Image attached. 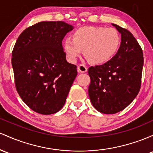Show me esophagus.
Segmentation results:
<instances>
[{
  "instance_id": "34e87169",
  "label": "esophagus",
  "mask_w": 153,
  "mask_h": 153,
  "mask_svg": "<svg viewBox=\"0 0 153 153\" xmlns=\"http://www.w3.org/2000/svg\"><path fill=\"white\" fill-rule=\"evenodd\" d=\"M87 71V66L85 64H79L78 66V71L79 73H85Z\"/></svg>"
}]
</instances>
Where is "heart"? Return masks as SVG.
<instances>
[{
	"label": "heart",
	"mask_w": 153,
	"mask_h": 153,
	"mask_svg": "<svg viewBox=\"0 0 153 153\" xmlns=\"http://www.w3.org/2000/svg\"><path fill=\"white\" fill-rule=\"evenodd\" d=\"M120 43L121 37L116 29L85 26L76 29L72 37H66L63 45L70 62H76L84 49L85 55L91 63L100 64L114 57Z\"/></svg>",
	"instance_id": "b5f03b06"
}]
</instances>
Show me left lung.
<instances>
[{
	"instance_id": "obj_1",
	"label": "left lung",
	"mask_w": 153,
	"mask_h": 153,
	"mask_svg": "<svg viewBox=\"0 0 153 153\" xmlns=\"http://www.w3.org/2000/svg\"><path fill=\"white\" fill-rule=\"evenodd\" d=\"M121 35L117 53L102 65L88 69V88L94 108L102 114L123 111L137 97L141 87L144 58L142 50L129 31L112 24Z\"/></svg>"
}]
</instances>
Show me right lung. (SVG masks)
Masks as SVG:
<instances>
[{
	"instance_id": "1",
	"label": "right lung",
	"mask_w": 153,
	"mask_h": 153,
	"mask_svg": "<svg viewBox=\"0 0 153 153\" xmlns=\"http://www.w3.org/2000/svg\"><path fill=\"white\" fill-rule=\"evenodd\" d=\"M74 29L61 21L41 22L22 32L12 51L15 86L22 100L42 115L63 108L77 75L67 62L62 40Z\"/></svg>"
}]
</instances>
